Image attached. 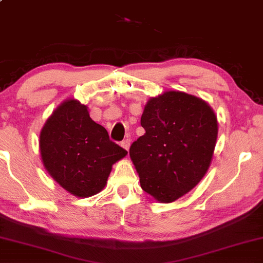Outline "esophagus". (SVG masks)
<instances>
[{
    "label": "esophagus",
    "mask_w": 263,
    "mask_h": 263,
    "mask_svg": "<svg viewBox=\"0 0 263 263\" xmlns=\"http://www.w3.org/2000/svg\"><path fill=\"white\" fill-rule=\"evenodd\" d=\"M121 147L123 148V149H126L127 152L129 150V147H130V139H126V140H123L122 142H121Z\"/></svg>",
    "instance_id": "34e87169"
}]
</instances>
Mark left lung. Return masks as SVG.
<instances>
[{
    "instance_id": "obj_1",
    "label": "left lung",
    "mask_w": 263,
    "mask_h": 263,
    "mask_svg": "<svg viewBox=\"0 0 263 263\" xmlns=\"http://www.w3.org/2000/svg\"><path fill=\"white\" fill-rule=\"evenodd\" d=\"M145 134L129 155L142 190L172 203L203 179L212 162L218 120L203 99L179 91L150 98L141 116Z\"/></svg>"
}]
</instances>
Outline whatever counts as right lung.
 Segmentation results:
<instances>
[{
    "instance_id": "right-lung-1",
    "label": "right lung",
    "mask_w": 263,
    "mask_h": 263,
    "mask_svg": "<svg viewBox=\"0 0 263 263\" xmlns=\"http://www.w3.org/2000/svg\"><path fill=\"white\" fill-rule=\"evenodd\" d=\"M43 165L71 195L87 198L106 186L111 166L128 154L89 118L88 107L67 99L53 110L40 134Z\"/></svg>"
}]
</instances>
